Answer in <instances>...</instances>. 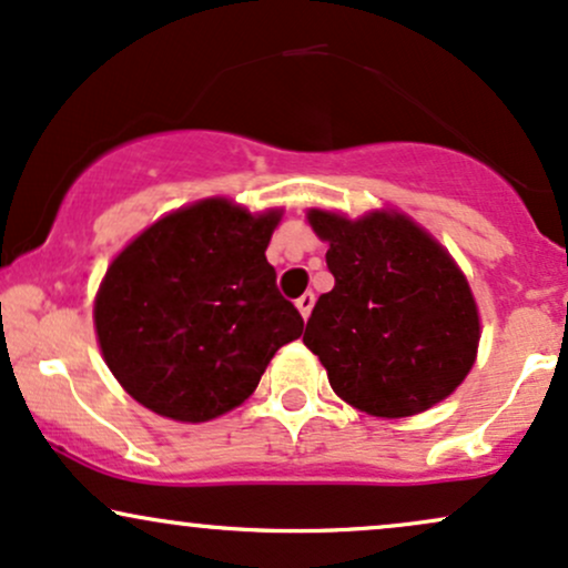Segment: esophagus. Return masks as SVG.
<instances>
[{
    "label": "esophagus",
    "mask_w": 568,
    "mask_h": 568,
    "mask_svg": "<svg viewBox=\"0 0 568 568\" xmlns=\"http://www.w3.org/2000/svg\"><path fill=\"white\" fill-rule=\"evenodd\" d=\"M313 303H316V297H313V292H305V295H300V297H297V311L303 313V318H308V316H311Z\"/></svg>",
    "instance_id": "obj_1"
}]
</instances>
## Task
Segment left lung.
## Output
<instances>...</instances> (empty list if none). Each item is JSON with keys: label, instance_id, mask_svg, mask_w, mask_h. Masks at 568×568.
Segmentation results:
<instances>
[{"label": "left lung", "instance_id": "8db88e82", "mask_svg": "<svg viewBox=\"0 0 568 568\" xmlns=\"http://www.w3.org/2000/svg\"><path fill=\"white\" fill-rule=\"evenodd\" d=\"M329 242L332 292L318 297L303 343L316 353L332 390L375 417L430 409L476 362V300L436 239L404 215L362 220L311 210Z\"/></svg>", "mask_w": 568, "mask_h": 568}]
</instances>
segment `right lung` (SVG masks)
Returning a JSON list of instances; mask_svg holds the SVG:
<instances>
[{"instance_id":"1","label":"right lung","mask_w":568,"mask_h":568,"mask_svg":"<svg viewBox=\"0 0 568 568\" xmlns=\"http://www.w3.org/2000/svg\"><path fill=\"white\" fill-rule=\"evenodd\" d=\"M278 212L225 199L172 212L111 263L95 300L105 364L135 402L206 423L252 396L303 316L276 286L265 246Z\"/></svg>"}]
</instances>
